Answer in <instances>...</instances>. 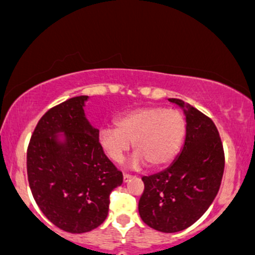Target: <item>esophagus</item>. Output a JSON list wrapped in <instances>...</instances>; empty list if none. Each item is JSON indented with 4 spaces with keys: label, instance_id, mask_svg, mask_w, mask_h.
Returning a JSON list of instances; mask_svg holds the SVG:
<instances>
[{
    "label": "esophagus",
    "instance_id": "34e87169",
    "mask_svg": "<svg viewBox=\"0 0 255 255\" xmlns=\"http://www.w3.org/2000/svg\"><path fill=\"white\" fill-rule=\"evenodd\" d=\"M131 177H132V175H130V174H124V177H123V180H124V182H128V180L131 179Z\"/></svg>",
    "mask_w": 255,
    "mask_h": 255
}]
</instances>
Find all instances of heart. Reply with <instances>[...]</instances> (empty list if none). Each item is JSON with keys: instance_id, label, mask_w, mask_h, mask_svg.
<instances>
[{"instance_id": "b5f03b06", "label": "heart", "mask_w": 255, "mask_h": 255, "mask_svg": "<svg viewBox=\"0 0 255 255\" xmlns=\"http://www.w3.org/2000/svg\"><path fill=\"white\" fill-rule=\"evenodd\" d=\"M117 128H102L98 141L107 157L120 163L130 148L135 150L131 165L144 161L159 168L174 159L185 137L186 122L179 111L159 106H144L128 111L116 122Z\"/></svg>"}]
</instances>
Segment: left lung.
Listing matches in <instances>:
<instances>
[{
  "label": "left lung",
  "instance_id": "left-lung-1",
  "mask_svg": "<svg viewBox=\"0 0 255 255\" xmlns=\"http://www.w3.org/2000/svg\"><path fill=\"white\" fill-rule=\"evenodd\" d=\"M170 102L186 114L182 150L165 170L142 177L138 213L144 224L161 232L187 229L207 212L220 188L225 168L223 142L214 122L177 98Z\"/></svg>",
  "mask_w": 255,
  "mask_h": 255
}]
</instances>
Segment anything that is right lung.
I'll return each mask as SVG.
<instances>
[{"instance_id":"1","label":"right lung","mask_w":255,"mask_h":255,"mask_svg":"<svg viewBox=\"0 0 255 255\" xmlns=\"http://www.w3.org/2000/svg\"><path fill=\"white\" fill-rule=\"evenodd\" d=\"M87 96L48 109L37 123L26 152L28 180L41 212L53 225L83 234L106 220L109 196L123 183V172L108 159L97 128L85 118ZM64 132L66 141L53 136Z\"/></svg>"}]
</instances>
